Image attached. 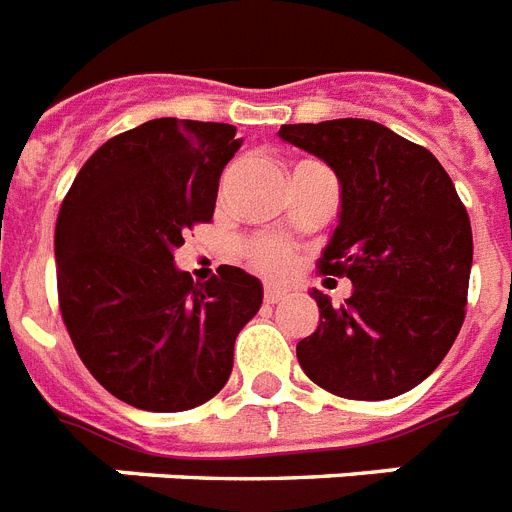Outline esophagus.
I'll list each match as a JSON object with an SVG mask.
<instances>
[{
	"mask_svg": "<svg viewBox=\"0 0 512 512\" xmlns=\"http://www.w3.org/2000/svg\"><path fill=\"white\" fill-rule=\"evenodd\" d=\"M287 298V290L285 287H280V285H272V282H269V285L264 287V301L266 303H280V301H285Z\"/></svg>",
	"mask_w": 512,
	"mask_h": 512,
	"instance_id": "obj_1",
	"label": "esophagus"
}]
</instances>
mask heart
I'll list each match as a JSON object with an SVG mask.
<instances>
[{
  "instance_id": "1",
  "label": "heart",
  "mask_w": 512,
  "mask_h": 512,
  "mask_svg": "<svg viewBox=\"0 0 512 512\" xmlns=\"http://www.w3.org/2000/svg\"><path fill=\"white\" fill-rule=\"evenodd\" d=\"M248 253H251L253 264L259 266L261 272L266 274H282L290 269V264H293V253H290V248L274 238L253 240L251 246H248Z\"/></svg>"
}]
</instances>
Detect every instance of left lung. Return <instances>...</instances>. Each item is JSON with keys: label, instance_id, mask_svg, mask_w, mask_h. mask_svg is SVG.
<instances>
[{"label": "left lung", "instance_id": "left-lung-1", "mask_svg": "<svg viewBox=\"0 0 512 512\" xmlns=\"http://www.w3.org/2000/svg\"><path fill=\"white\" fill-rule=\"evenodd\" d=\"M277 135L335 172L340 214L319 266L353 282L340 306L311 290L319 327L298 342V363L340 398H398L442 363L466 316V206L432 151L374 120L282 125Z\"/></svg>", "mask_w": 512, "mask_h": 512}]
</instances>
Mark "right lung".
<instances>
[{"mask_svg":"<svg viewBox=\"0 0 512 512\" xmlns=\"http://www.w3.org/2000/svg\"><path fill=\"white\" fill-rule=\"evenodd\" d=\"M225 122L159 117L114 135L75 177L54 232L59 308L80 361L122 403L196 408L230 379L235 337L264 301L238 266L206 285L175 266L183 232L214 217L240 149Z\"/></svg>","mask_w":512,"mask_h":512,"instance_id":"1","label":"right lung"}]
</instances>
